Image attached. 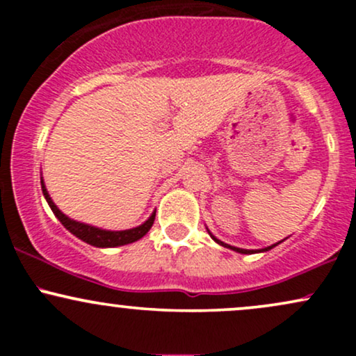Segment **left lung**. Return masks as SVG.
Instances as JSON below:
<instances>
[{"mask_svg":"<svg viewBox=\"0 0 356 356\" xmlns=\"http://www.w3.org/2000/svg\"><path fill=\"white\" fill-rule=\"evenodd\" d=\"M212 236V234H211ZM212 239L216 241V243H219L220 246H224V248H229V249H234V251H238V252H241V254H252V252H256V251H251V249H241V248H234V246H229V244H224V243H220L219 239H216L214 236H212ZM273 246H276V244H273ZM273 246H269V248H266V249H261V251H268V249H271Z\"/></svg>","mask_w":356,"mask_h":356,"instance_id":"8db88e82","label":"left lung"}]
</instances>
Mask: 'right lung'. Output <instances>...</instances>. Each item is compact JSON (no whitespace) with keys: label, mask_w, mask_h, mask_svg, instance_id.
I'll return each mask as SVG.
<instances>
[{"label":"right lung","mask_w":356,"mask_h":356,"mask_svg":"<svg viewBox=\"0 0 356 356\" xmlns=\"http://www.w3.org/2000/svg\"><path fill=\"white\" fill-rule=\"evenodd\" d=\"M42 191H43L44 199H47V202L50 204L53 214H55L56 218L60 219V222L63 224V226L67 227V229L70 231L72 234H75L76 238H80L81 241H85V243L92 244V246H97V248L124 246V244L134 243V241L144 238L147 232H149L150 227H152L154 219H155V212H154V214L150 216V218L147 219L145 222L142 224V226L134 227V229H127V231H104V229H99V227H93V226H88V224L76 222V220L67 218V216H65L63 212H61L58 207H56L55 204H53L51 197H50V195H48L47 189H44L43 181H42Z\"/></svg>","instance_id":"add662e5"}]
</instances>
